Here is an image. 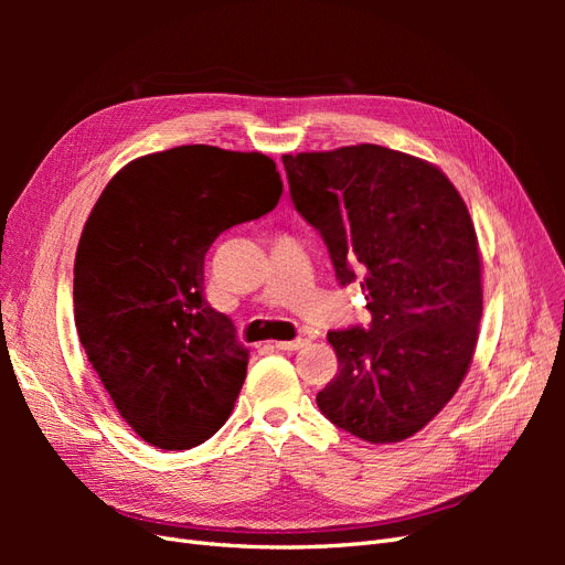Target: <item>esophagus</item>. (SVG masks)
Segmentation results:
<instances>
[{
  "label": "esophagus",
  "instance_id": "obj_1",
  "mask_svg": "<svg viewBox=\"0 0 565 565\" xmlns=\"http://www.w3.org/2000/svg\"><path fill=\"white\" fill-rule=\"evenodd\" d=\"M306 344H309V339L299 337V339H292V341H276V349H280V351H299Z\"/></svg>",
  "mask_w": 565,
  "mask_h": 565
}]
</instances>
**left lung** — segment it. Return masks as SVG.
<instances>
[{"label":"left lung","instance_id":"8db88e82","mask_svg":"<svg viewBox=\"0 0 565 565\" xmlns=\"http://www.w3.org/2000/svg\"><path fill=\"white\" fill-rule=\"evenodd\" d=\"M282 164L337 282L361 285L372 316L328 332L339 372L316 403L341 431L398 443L446 407L476 349L483 289L467 204L440 169L372 143Z\"/></svg>","mask_w":565,"mask_h":565}]
</instances>
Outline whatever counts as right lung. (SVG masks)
Segmentation results:
<instances>
[{"label": "right lung", "instance_id": "add662e5", "mask_svg": "<svg viewBox=\"0 0 565 565\" xmlns=\"http://www.w3.org/2000/svg\"><path fill=\"white\" fill-rule=\"evenodd\" d=\"M280 193L262 152L179 146L119 169L94 204L75 256L77 334L150 446L195 448L228 419L249 351L204 299V254Z\"/></svg>", "mask_w": 565, "mask_h": 565}]
</instances>
